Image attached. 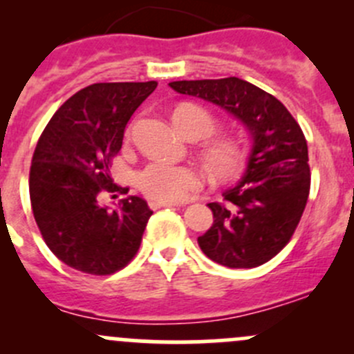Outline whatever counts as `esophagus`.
<instances>
[{
  "label": "esophagus",
  "mask_w": 354,
  "mask_h": 354,
  "mask_svg": "<svg viewBox=\"0 0 354 354\" xmlns=\"http://www.w3.org/2000/svg\"><path fill=\"white\" fill-rule=\"evenodd\" d=\"M149 205H151V209H162V207H178V203H173V202H157V200H151L149 202Z\"/></svg>",
  "instance_id": "obj_1"
}]
</instances>
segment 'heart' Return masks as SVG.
Masks as SVG:
<instances>
[{
  "instance_id": "obj_1",
  "label": "heart",
  "mask_w": 354,
  "mask_h": 354,
  "mask_svg": "<svg viewBox=\"0 0 354 354\" xmlns=\"http://www.w3.org/2000/svg\"><path fill=\"white\" fill-rule=\"evenodd\" d=\"M173 123L192 140L210 137L217 128L212 114L197 104L178 106L173 111ZM200 157L207 173L216 181L233 180L245 166V151L240 142L224 135L209 138L200 151ZM202 174L195 167L166 160H152L138 174L140 190L157 202H180L202 187Z\"/></svg>"
}]
</instances>
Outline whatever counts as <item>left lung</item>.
<instances>
[{
    "label": "left lung",
    "instance_id": "obj_1",
    "mask_svg": "<svg viewBox=\"0 0 354 354\" xmlns=\"http://www.w3.org/2000/svg\"><path fill=\"white\" fill-rule=\"evenodd\" d=\"M169 87L226 109L252 138L243 178L224 192V203H209L214 224L198 236V246L230 269L269 262L291 240L308 200V147L301 128L283 102L241 78L180 80Z\"/></svg>",
    "mask_w": 354,
    "mask_h": 354
}]
</instances>
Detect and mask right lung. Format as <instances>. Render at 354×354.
<instances>
[{
	"instance_id": "add662e5",
	"label": "right lung",
	"mask_w": 354,
	"mask_h": 354,
	"mask_svg": "<svg viewBox=\"0 0 354 354\" xmlns=\"http://www.w3.org/2000/svg\"><path fill=\"white\" fill-rule=\"evenodd\" d=\"M157 82H113L82 88L55 113L32 157V212L46 245L62 262L94 276L123 269L135 257L152 210L140 197L99 203L113 185L111 159L124 127Z\"/></svg>"
}]
</instances>
